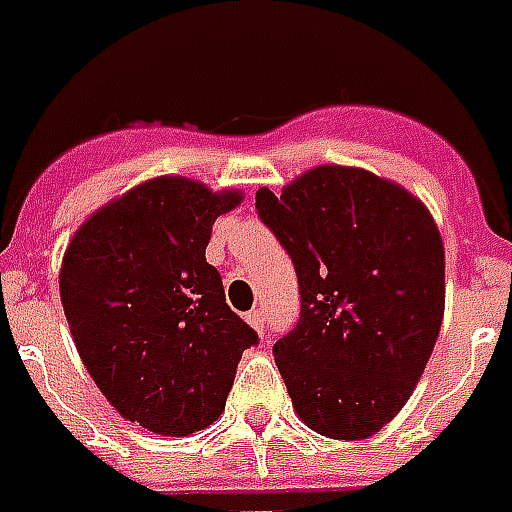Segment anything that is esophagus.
I'll use <instances>...</instances> for the list:
<instances>
[{"label":"esophagus","mask_w":512,"mask_h":512,"mask_svg":"<svg viewBox=\"0 0 512 512\" xmlns=\"http://www.w3.org/2000/svg\"><path fill=\"white\" fill-rule=\"evenodd\" d=\"M245 318H248V324H251L256 332L264 334V329H267V321H264V313H261L259 307H256V310H251V313L245 315Z\"/></svg>","instance_id":"obj_1"}]
</instances>
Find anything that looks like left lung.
I'll use <instances>...</instances> for the list:
<instances>
[{"mask_svg":"<svg viewBox=\"0 0 512 512\" xmlns=\"http://www.w3.org/2000/svg\"><path fill=\"white\" fill-rule=\"evenodd\" d=\"M256 213L294 261L297 326L272 345L297 416L364 440L397 416L437 343L445 251L405 188L353 167H315Z\"/></svg>","mask_w":512,"mask_h":512,"instance_id":"obj_1","label":"left lung"}]
</instances>
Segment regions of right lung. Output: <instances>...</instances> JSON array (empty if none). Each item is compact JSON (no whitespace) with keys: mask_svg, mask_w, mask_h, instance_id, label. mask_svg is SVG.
I'll return each instance as SVG.
<instances>
[{"mask_svg":"<svg viewBox=\"0 0 512 512\" xmlns=\"http://www.w3.org/2000/svg\"><path fill=\"white\" fill-rule=\"evenodd\" d=\"M240 199L148 180L91 215L64 253L61 305L80 359L121 416L161 437L213 424L242 351L259 345L205 259L215 218Z\"/></svg>","mask_w":512,"mask_h":512,"instance_id":"right-lung-1","label":"right lung"}]
</instances>
